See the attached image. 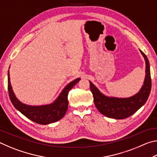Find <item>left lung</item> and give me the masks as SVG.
Instances as JSON below:
<instances>
[{"label": "left lung", "mask_w": 157, "mask_h": 157, "mask_svg": "<svg viewBox=\"0 0 157 157\" xmlns=\"http://www.w3.org/2000/svg\"><path fill=\"white\" fill-rule=\"evenodd\" d=\"M145 62V76L143 84L139 91L128 98L107 96L100 91L95 85L90 82V89L94 96V103L98 110L108 118L124 119L132 116L145 104L151 91L150 68L146 55L140 50Z\"/></svg>", "instance_id": "left-lung-1"}]
</instances>
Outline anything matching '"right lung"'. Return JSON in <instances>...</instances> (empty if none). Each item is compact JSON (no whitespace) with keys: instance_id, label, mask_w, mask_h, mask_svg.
Segmentation results:
<instances>
[{"instance_id":"right-lung-1","label":"right lung","mask_w":157,"mask_h":157,"mask_svg":"<svg viewBox=\"0 0 157 157\" xmlns=\"http://www.w3.org/2000/svg\"><path fill=\"white\" fill-rule=\"evenodd\" d=\"M7 79L10 98L14 107L30 120L41 124H48L55 123L64 116L68 105V91L73 89V87L81 79L79 78H76L68 83L56 99L50 104L29 105L21 102L16 96L10 82L9 70L7 73Z\"/></svg>"}]
</instances>
